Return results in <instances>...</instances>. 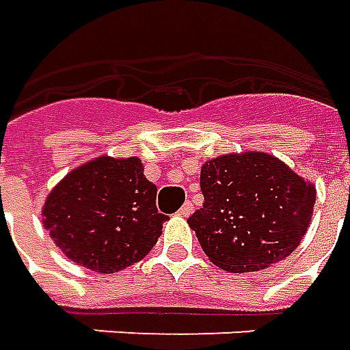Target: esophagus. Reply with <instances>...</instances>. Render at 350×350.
<instances>
[{
    "instance_id": "1",
    "label": "esophagus",
    "mask_w": 350,
    "mask_h": 350,
    "mask_svg": "<svg viewBox=\"0 0 350 350\" xmlns=\"http://www.w3.org/2000/svg\"><path fill=\"white\" fill-rule=\"evenodd\" d=\"M177 213H179L180 217H189V215H191V213H192V204L189 202V200H187V202L180 206L179 212H177Z\"/></svg>"
}]
</instances>
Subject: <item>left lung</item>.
<instances>
[{
	"mask_svg": "<svg viewBox=\"0 0 350 350\" xmlns=\"http://www.w3.org/2000/svg\"><path fill=\"white\" fill-rule=\"evenodd\" d=\"M204 204L189 217L217 268L258 271L285 260L310 225L316 189L264 152L225 154L200 171Z\"/></svg>",
	"mask_w": 350,
	"mask_h": 350,
	"instance_id": "obj_1",
	"label": "left lung"
}]
</instances>
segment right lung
<instances>
[{
  "instance_id": "right-lung-1",
  "label": "right lung",
  "mask_w": 350,
  "mask_h": 350,
  "mask_svg": "<svg viewBox=\"0 0 350 350\" xmlns=\"http://www.w3.org/2000/svg\"><path fill=\"white\" fill-rule=\"evenodd\" d=\"M138 158H96L55 185L44 204V227L79 266L115 273L140 262L158 243L167 215Z\"/></svg>"
}]
</instances>
